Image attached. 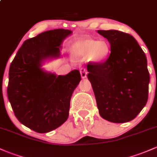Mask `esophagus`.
Instances as JSON below:
<instances>
[{"label": "esophagus", "instance_id": "34e87169", "mask_svg": "<svg viewBox=\"0 0 157 157\" xmlns=\"http://www.w3.org/2000/svg\"><path fill=\"white\" fill-rule=\"evenodd\" d=\"M80 73H81V76H82V78H85L87 77V71L85 70V68H82L80 70Z\"/></svg>", "mask_w": 157, "mask_h": 157}]
</instances>
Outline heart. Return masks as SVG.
<instances>
[{"instance_id":"1","label":"heart","mask_w":157,"mask_h":157,"mask_svg":"<svg viewBox=\"0 0 157 157\" xmlns=\"http://www.w3.org/2000/svg\"><path fill=\"white\" fill-rule=\"evenodd\" d=\"M111 46L105 40L97 41L87 36L77 38L71 46V55L74 59H85L87 63H101L109 58Z\"/></svg>"}]
</instances>
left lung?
Here are the masks:
<instances>
[{
    "label": "left lung",
    "instance_id": "8db88e82",
    "mask_svg": "<svg viewBox=\"0 0 157 157\" xmlns=\"http://www.w3.org/2000/svg\"><path fill=\"white\" fill-rule=\"evenodd\" d=\"M97 32L111 45L107 60L87 67L99 113L110 122H128L139 114L148 99L150 75L145 54L128 33L116 30Z\"/></svg>",
    "mask_w": 157,
    "mask_h": 157
}]
</instances>
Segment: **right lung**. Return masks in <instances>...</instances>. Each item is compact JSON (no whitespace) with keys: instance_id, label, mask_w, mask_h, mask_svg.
<instances>
[{"instance_id":"right-lung-1","label":"right lung","mask_w":157,"mask_h":157,"mask_svg":"<svg viewBox=\"0 0 157 157\" xmlns=\"http://www.w3.org/2000/svg\"><path fill=\"white\" fill-rule=\"evenodd\" d=\"M72 33L55 29L25 40L10 67L7 96L13 112L20 123L36 132H51L68 118L80 72L58 75L42 67L60 58L62 43Z\"/></svg>"}]
</instances>
